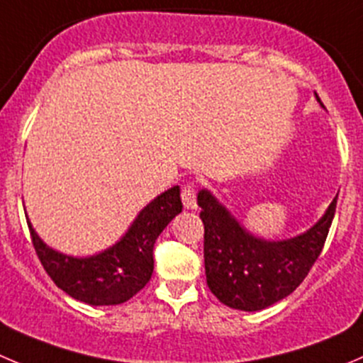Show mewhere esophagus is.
<instances>
[{
    "mask_svg": "<svg viewBox=\"0 0 363 363\" xmlns=\"http://www.w3.org/2000/svg\"><path fill=\"white\" fill-rule=\"evenodd\" d=\"M181 199H182V206H184L186 209H196L195 186L186 184L181 191Z\"/></svg>",
    "mask_w": 363,
    "mask_h": 363,
    "instance_id": "1",
    "label": "esophagus"
}]
</instances>
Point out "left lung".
<instances>
[{
  "mask_svg": "<svg viewBox=\"0 0 363 363\" xmlns=\"http://www.w3.org/2000/svg\"><path fill=\"white\" fill-rule=\"evenodd\" d=\"M196 202L202 207L203 262L211 293L227 307L255 312L284 300L303 282L325 246L337 196L307 232L280 241L246 230L209 189H200Z\"/></svg>",
  "mask_w": 363,
  "mask_h": 363,
  "instance_id": "obj_1",
  "label": "left lung"
}]
</instances>
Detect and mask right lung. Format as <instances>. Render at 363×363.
I'll use <instances>...</instances> for the list:
<instances>
[{
	"label": "right lung",
	"instance_id": "obj_1",
	"mask_svg": "<svg viewBox=\"0 0 363 363\" xmlns=\"http://www.w3.org/2000/svg\"><path fill=\"white\" fill-rule=\"evenodd\" d=\"M181 211V188L174 186L140 211L121 241L90 257L56 252L38 238L30 220L28 227L42 266L60 289L94 307L121 305L131 300L150 280L154 242Z\"/></svg>",
	"mask_w": 363,
	"mask_h": 363
}]
</instances>
